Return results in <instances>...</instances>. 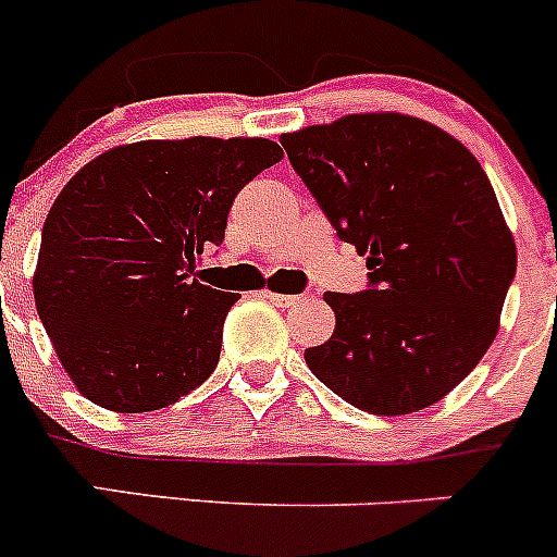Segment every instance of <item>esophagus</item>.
Listing matches in <instances>:
<instances>
[{"label":"esophagus","instance_id":"1","mask_svg":"<svg viewBox=\"0 0 557 557\" xmlns=\"http://www.w3.org/2000/svg\"><path fill=\"white\" fill-rule=\"evenodd\" d=\"M267 296L277 307H299L307 301V296H301V294H274V290H267Z\"/></svg>","mask_w":557,"mask_h":557}]
</instances>
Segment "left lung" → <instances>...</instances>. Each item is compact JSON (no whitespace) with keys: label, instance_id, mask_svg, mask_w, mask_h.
<instances>
[{"label":"left lung","instance_id":"left-lung-1","mask_svg":"<svg viewBox=\"0 0 557 557\" xmlns=\"http://www.w3.org/2000/svg\"><path fill=\"white\" fill-rule=\"evenodd\" d=\"M280 143L372 283L323 294L336 329L307 347V367L363 412L431 407L496 339L518 269L485 170L453 134L401 112H352Z\"/></svg>","mask_w":557,"mask_h":557}]
</instances>
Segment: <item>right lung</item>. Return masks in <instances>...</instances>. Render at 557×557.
Listing matches in <instances>:
<instances>
[{
  "label": "right lung",
  "instance_id": "right-lung-1",
  "mask_svg": "<svg viewBox=\"0 0 557 557\" xmlns=\"http://www.w3.org/2000/svg\"><path fill=\"white\" fill-rule=\"evenodd\" d=\"M283 159L263 137L143 139L88 161L42 226L35 305L88 401L170 407L215 372L237 294L194 277L239 190Z\"/></svg>",
  "mask_w": 557,
  "mask_h": 557
}]
</instances>
